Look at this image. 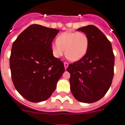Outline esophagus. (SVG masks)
I'll return each mask as SVG.
<instances>
[{"mask_svg": "<svg viewBox=\"0 0 125 125\" xmlns=\"http://www.w3.org/2000/svg\"><path fill=\"white\" fill-rule=\"evenodd\" d=\"M68 63L67 62H65L64 63V67H65V69H66V68H67V67H68Z\"/></svg>", "mask_w": 125, "mask_h": 125, "instance_id": "esophagus-1", "label": "esophagus"}]
</instances>
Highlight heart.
I'll list each match as a JSON object with an SVG mask.
<instances>
[{"label":"heart","instance_id":"heart-1","mask_svg":"<svg viewBox=\"0 0 125 125\" xmlns=\"http://www.w3.org/2000/svg\"><path fill=\"white\" fill-rule=\"evenodd\" d=\"M89 38L82 32H63L58 35L56 42L51 45L52 52L56 58L65 55L70 60L77 61L86 55L89 48Z\"/></svg>","mask_w":125,"mask_h":125}]
</instances>
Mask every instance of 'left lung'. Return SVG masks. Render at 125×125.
I'll use <instances>...</instances> for the list:
<instances>
[{"instance_id":"8db88e82","label":"left lung","mask_w":125,"mask_h":125,"mask_svg":"<svg viewBox=\"0 0 125 125\" xmlns=\"http://www.w3.org/2000/svg\"><path fill=\"white\" fill-rule=\"evenodd\" d=\"M89 38V48L80 60L70 64V90L83 103H93L103 98L112 85L115 55L112 44L102 31L90 25L78 29Z\"/></svg>"}]
</instances>
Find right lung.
<instances>
[{
	"instance_id": "1",
	"label": "right lung",
	"mask_w": 125,
	"mask_h": 125,
	"mask_svg": "<svg viewBox=\"0 0 125 125\" xmlns=\"http://www.w3.org/2000/svg\"><path fill=\"white\" fill-rule=\"evenodd\" d=\"M59 30L32 24L13 42L10 68L15 89L31 102L46 100L65 72L63 62L53 57L51 45Z\"/></svg>"
}]
</instances>
